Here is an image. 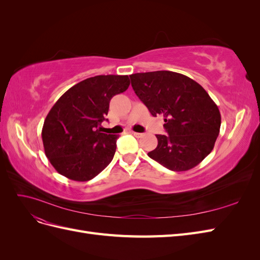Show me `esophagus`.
Wrapping results in <instances>:
<instances>
[{
	"mask_svg": "<svg viewBox=\"0 0 260 260\" xmlns=\"http://www.w3.org/2000/svg\"><path fill=\"white\" fill-rule=\"evenodd\" d=\"M131 133L137 138H142L143 137V133H139V132H135V131H132Z\"/></svg>",
	"mask_w": 260,
	"mask_h": 260,
	"instance_id": "1",
	"label": "esophagus"
}]
</instances>
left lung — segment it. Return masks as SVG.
<instances>
[{
	"label": "left lung",
	"mask_w": 260,
	"mask_h": 260,
	"mask_svg": "<svg viewBox=\"0 0 260 260\" xmlns=\"http://www.w3.org/2000/svg\"><path fill=\"white\" fill-rule=\"evenodd\" d=\"M131 85L153 116L162 115L168 135L147 155L172 171L194 168L212 151L221 116L203 86L168 70L130 75Z\"/></svg>",
	"instance_id": "obj_1"
}]
</instances>
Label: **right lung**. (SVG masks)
<instances>
[{"instance_id": "add662e5", "label": "right lung", "mask_w": 260, "mask_h": 260, "mask_svg": "<svg viewBox=\"0 0 260 260\" xmlns=\"http://www.w3.org/2000/svg\"><path fill=\"white\" fill-rule=\"evenodd\" d=\"M128 76L101 75L67 90L53 105L42 128L44 152L58 174L84 182L114 158L118 136L100 130L109 102L129 88Z\"/></svg>"}]
</instances>
